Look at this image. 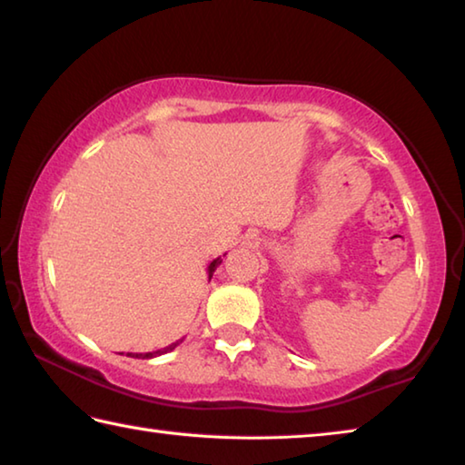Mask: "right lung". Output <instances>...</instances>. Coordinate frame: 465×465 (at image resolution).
Returning a JSON list of instances; mask_svg holds the SVG:
<instances>
[{
	"mask_svg": "<svg viewBox=\"0 0 465 465\" xmlns=\"http://www.w3.org/2000/svg\"><path fill=\"white\" fill-rule=\"evenodd\" d=\"M225 256V254H223ZM222 264V256L219 258H215L213 262H211L209 266H207V274H209V281H211V277H213V272H215V269L217 266ZM183 342V341H176V342H172V344H168V346H163V349H160V351H153V352H127V357H135V359H153V357H160V355H166V352H170V351H174L176 346Z\"/></svg>",
	"mask_w": 465,
	"mask_h": 465,
	"instance_id": "add662e5",
	"label": "right lung"
}]
</instances>
